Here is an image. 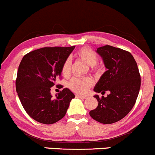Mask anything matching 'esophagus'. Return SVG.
<instances>
[{
	"mask_svg": "<svg viewBox=\"0 0 155 155\" xmlns=\"http://www.w3.org/2000/svg\"><path fill=\"white\" fill-rule=\"evenodd\" d=\"M76 97L80 98V99H87V98H88V96H81V95H76Z\"/></svg>",
	"mask_w": 155,
	"mask_h": 155,
	"instance_id": "esophagus-1",
	"label": "esophagus"
}]
</instances>
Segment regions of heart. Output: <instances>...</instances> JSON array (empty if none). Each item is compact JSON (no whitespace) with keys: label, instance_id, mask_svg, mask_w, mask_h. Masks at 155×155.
<instances>
[{"label":"heart","instance_id":"b5f03b06","mask_svg":"<svg viewBox=\"0 0 155 155\" xmlns=\"http://www.w3.org/2000/svg\"><path fill=\"white\" fill-rule=\"evenodd\" d=\"M75 56L78 59L82 60L89 66L92 70H96L98 67V56L96 52L91 48H83L75 53ZM71 61L69 59L64 60L61 69V72L64 77L67 78L70 74ZM94 85V81L91 78H73L69 82L67 86L72 91L78 94H85L88 91V88Z\"/></svg>","mask_w":155,"mask_h":155}]
</instances>
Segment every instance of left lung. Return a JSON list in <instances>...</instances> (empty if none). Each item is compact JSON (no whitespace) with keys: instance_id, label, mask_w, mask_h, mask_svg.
Listing matches in <instances>:
<instances>
[{"instance_id":"obj_1","label":"left lung","mask_w":155,"mask_h":155,"mask_svg":"<svg viewBox=\"0 0 155 155\" xmlns=\"http://www.w3.org/2000/svg\"><path fill=\"white\" fill-rule=\"evenodd\" d=\"M96 52L102 57L107 70L94 90L110 93L107 97L94 96L98 106L89 114L99 123L112 124L125 117L134 107L141 87V76L130 52L109 45L99 47Z\"/></svg>"}]
</instances>
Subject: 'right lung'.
<instances>
[{"instance_id": "obj_1", "label": "right lung", "mask_w": 155, "mask_h": 155, "mask_svg": "<svg viewBox=\"0 0 155 155\" xmlns=\"http://www.w3.org/2000/svg\"><path fill=\"white\" fill-rule=\"evenodd\" d=\"M74 47H44L29 52L21 59L16 90L25 110L35 120L53 124L66 114L74 94L64 88L52 99L51 88L61 78L62 64Z\"/></svg>"}]
</instances>
